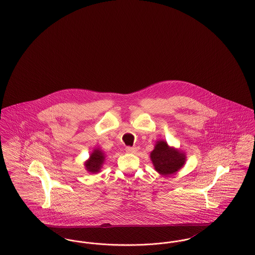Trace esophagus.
Masks as SVG:
<instances>
[{"label": "esophagus", "instance_id": "34e87169", "mask_svg": "<svg viewBox=\"0 0 255 255\" xmlns=\"http://www.w3.org/2000/svg\"><path fill=\"white\" fill-rule=\"evenodd\" d=\"M126 152L127 153H135L136 152V148L135 147H126Z\"/></svg>", "mask_w": 255, "mask_h": 255}]
</instances>
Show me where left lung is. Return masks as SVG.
I'll use <instances>...</instances> for the list:
<instances>
[{
  "mask_svg": "<svg viewBox=\"0 0 255 255\" xmlns=\"http://www.w3.org/2000/svg\"><path fill=\"white\" fill-rule=\"evenodd\" d=\"M150 158L156 171L163 176L176 173L182 168L186 160L183 152L170 147L164 140L157 141Z\"/></svg>",
  "mask_w": 255,
  "mask_h": 255,
  "instance_id": "8db88e82",
  "label": "left lung"
}]
</instances>
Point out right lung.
<instances>
[{"label": "right lung", "mask_w": 255, "mask_h": 255, "mask_svg": "<svg viewBox=\"0 0 255 255\" xmlns=\"http://www.w3.org/2000/svg\"><path fill=\"white\" fill-rule=\"evenodd\" d=\"M105 160V155L102 150L99 148L95 149L94 152L91 154L90 158L85 162V167L87 171L91 173H97L100 171L102 164Z\"/></svg>", "instance_id": "add662e5"}]
</instances>
